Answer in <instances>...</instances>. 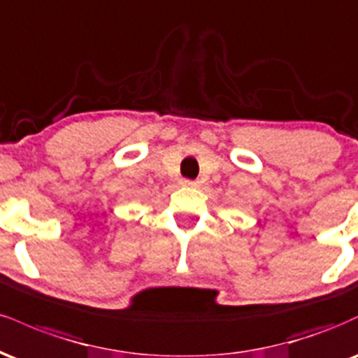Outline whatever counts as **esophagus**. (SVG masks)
Masks as SVG:
<instances>
[{
  "instance_id": "1",
  "label": "esophagus",
  "mask_w": 358,
  "mask_h": 358,
  "mask_svg": "<svg viewBox=\"0 0 358 358\" xmlns=\"http://www.w3.org/2000/svg\"><path fill=\"white\" fill-rule=\"evenodd\" d=\"M183 187H190V188H199L200 182H192V180H182Z\"/></svg>"
}]
</instances>
